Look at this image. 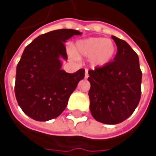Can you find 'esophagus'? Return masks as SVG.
<instances>
[{"label": "esophagus", "mask_w": 156, "mask_h": 156, "mask_svg": "<svg viewBox=\"0 0 156 156\" xmlns=\"http://www.w3.org/2000/svg\"><path fill=\"white\" fill-rule=\"evenodd\" d=\"M84 77H85V79H87L88 77V70L85 71V73H84Z\"/></svg>", "instance_id": "esophagus-1"}]
</instances>
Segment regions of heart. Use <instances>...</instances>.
Instances as JSON below:
<instances>
[{
	"mask_svg": "<svg viewBox=\"0 0 156 156\" xmlns=\"http://www.w3.org/2000/svg\"><path fill=\"white\" fill-rule=\"evenodd\" d=\"M70 56L76 59V56L89 58L93 67L104 68L112 63L117 53V46L110 39L105 38H88L76 42Z\"/></svg>",
	"mask_w": 156,
	"mask_h": 156,
	"instance_id": "obj_1",
	"label": "heart"
}]
</instances>
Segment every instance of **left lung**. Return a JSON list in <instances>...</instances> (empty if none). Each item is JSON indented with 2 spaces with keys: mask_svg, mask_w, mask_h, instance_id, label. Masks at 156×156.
Wrapping results in <instances>:
<instances>
[{
  "mask_svg": "<svg viewBox=\"0 0 156 156\" xmlns=\"http://www.w3.org/2000/svg\"><path fill=\"white\" fill-rule=\"evenodd\" d=\"M118 48L114 61L88 71L89 109L96 120L114 125L125 121L141 98L142 72L138 55L126 41L112 36Z\"/></svg>",
  "mask_w": 156,
  "mask_h": 156,
  "instance_id": "8db88e82",
  "label": "left lung"
}]
</instances>
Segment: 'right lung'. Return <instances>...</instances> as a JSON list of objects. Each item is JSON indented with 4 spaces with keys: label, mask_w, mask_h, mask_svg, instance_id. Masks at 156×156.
<instances>
[{
    "label": "right lung",
    "mask_w": 156,
    "mask_h": 156,
    "mask_svg": "<svg viewBox=\"0 0 156 156\" xmlns=\"http://www.w3.org/2000/svg\"><path fill=\"white\" fill-rule=\"evenodd\" d=\"M72 29H61L41 34L25 48L17 66L15 96L27 116L38 122L57 118L84 77V70L68 73L62 59L68 60L64 43L73 35Z\"/></svg>",
    "instance_id": "add662e5"
}]
</instances>
